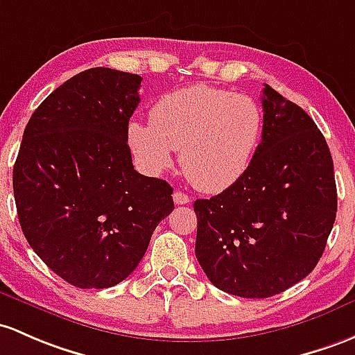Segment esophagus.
Returning a JSON list of instances; mask_svg holds the SVG:
<instances>
[{
    "mask_svg": "<svg viewBox=\"0 0 355 355\" xmlns=\"http://www.w3.org/2000/svg\"><path fill=\"white\" fill-rule=\"evenodd\" d=\"M173 200H174V203H176V205H188V203H191V198H189L188 194L182 193V191H174Z\"/></svg>",
    "mask_w": 355,
    "mask_h": 355,
    "instance_id": "34e87169",
    "label": "esophagus"
}]
</instances>
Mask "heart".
<instances>
[{"label":"heart","instance_id":"1","mask_svg":"<svg viewBox=\"0 0 355 355\" xmlns=\"http://www.w3.org/2000/svg\"><path fill=\"white\" fill-rule=\"evenodd\" d=\"M261 106L245 94L193 85L164 94L150 108V123L132 121L128 144L152 173L179 162L189 182L205 193H220L243 176L262 132Z\"/></svg>","mask_w":355,"mask_h":355}]
</instances>
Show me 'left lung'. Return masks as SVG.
Here are the masks:
<instances>
[{
	"instance_id": "8db88e82",
	"label": "left lung",
	"mask_w": 355,
	"mask_h": 355,
	"mask_svg": "<svg viewBox=\"0 0 355 355\" xmlns=\"http://www.w3.org/2000/svg\"><path fill=\"white\" fill-rule=\"evenodd\" d=\"M262 110V140L243 176L193 205L198 262L242 298H269L306 277L337 216L334 162L315 121L268 85Z\"/></svg>"
}]
</instances>
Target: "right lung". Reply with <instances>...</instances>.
I'll use <instances>...</instances> for the list:
<instances>
[{
	"mask_svg": "<svg viewBox=\"0 0 355 355\" xmlns=\"http://www.w3.org/2000/svg\"><path fill=\"white\" fill-rule=\"evenodd\" d=\"M142 78L110 67L79 72L26 123L13 167L25 239L64 281L115 286L135 270L174 209L173 188L133 169L128 121Z\"/></svg>",
	"mask_w": 355,
	"mask_h": 355,
	"instance_id": "obj_1",
	"label": "right lung"
}]
</instances>
